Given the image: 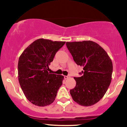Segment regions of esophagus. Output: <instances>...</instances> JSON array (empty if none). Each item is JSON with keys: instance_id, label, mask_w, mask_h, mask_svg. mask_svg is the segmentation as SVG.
I'll use <instances>...</instances> for the list:
<instances>
[{"instance_id": "esophagus-1", "label": "esophagus", "mask_w": 127, "mask_h": 127, "mask_svg": "<svg viewBox=\"0 0 127 127\" xmlns=\"http://www.w3.org/2000/svg\"><path fill=\"white\" fill-rule=\"evenodd\" d=\"M68 78H70V76L69 75L64 76V79H68Z\"/></svg>"}]
</instances>
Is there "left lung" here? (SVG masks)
Segmentation results:
<instances>
[{"label":"left lung","mask_w":127,"mask_h":127,"mask_svg":"<svg viewBox=\"0 0 127 127\" xmlns=\"http://www.w3.org/2000/svg\"><path fill=\"white\" fill-rule=\"evenodd\" d=\"M77 65L84 70L75 77L76 87L70 90L73 100L80 105L90 106L103 98L112 80L113 64L103 48L91 40L66 42Z\"/></svg>","instance_id":"1"}]
</instances>
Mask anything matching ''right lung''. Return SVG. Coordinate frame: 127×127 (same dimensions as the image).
I'll return each mask as SVG.
<instances>
[{"instance_id":"obj_1","label":"right lung","mask_w":127,"mask_h":127,"mask_svg":"<svg viewBox=\"0 0 127 127\" xmlns=\"http://www.w3.org/2000/svg\"><path fill=\"white\" fill-rule=\"evenodd\" d=\"M65 42L39 39L20 55L18 63V81L29 101L38 106L53 103L63 84L64 76L48 72L56 52Z\"/></svg>"}]
</instances>
